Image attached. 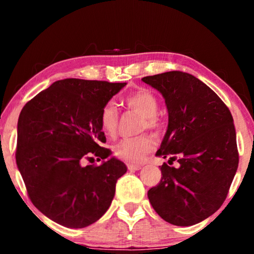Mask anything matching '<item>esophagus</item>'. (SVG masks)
Segmentation results:
<instances>
[{"mask_svg":"<svg viewBox=\"0 0 254 254\" xmlns=\"http://www.w3.org/2000/svg\"><path fill=\"white\" fill-rule=\"evenodd\" d=\"M127 169L130 171H136L141 169V166L136 165V163H127Z\"/></svg>","mask_w":254,"mask_h":254,"instance_id":"1","label":"esophagus"}]
</instances>
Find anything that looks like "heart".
<instances>
[{
  "label": "heart",
  "mask_w": 254,
  "mask_h": 254,
  "mask_svg": "<svg viewBox=\"0 0 254 254\" xmlns=\"http://www.w3.org/2000/svg\"><path fill=\"white\" fill-rule=\"evenodd\" d=\"M126 104L131 110L137 112L143 117L141 128H149L158 131L161 127V120L159 118V101L153 93L147 89H139L130 94L126 98ZM100 124L102 131L107 136H114L118 131L119 113L113 103H106L100 114ZM153 147V141L147 134L134 137H126L113 145L114 156L127 162H140L143 157Z\"/></svg>",
  "instance_id": "b5f03b06"
}]
</instances>
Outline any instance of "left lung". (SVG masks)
Returning <instances> with one entry per match:
<instances>
[{
    "label": "left lung",
    "instance_id": "obj_1",
    "mask_svg": "<svg viewBox=\"0 0 254 254\" xmlns=\"http://www.w3.org/2000/svg\"><path fill=\"white\" fill-rule=\"evenodd\" d=\"M158 89L168 110V128L157 156L177 161L161 166L162 177L148 197L170 224L194 225L221 207L239 166L233 118L207 85L174 70L143 77Z\"/></svg>",
    "mask_w": 254,
    "mask_h": 254
}]
</instances>
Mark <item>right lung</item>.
Here are the masks:
<instances>
[{"mask_svg": "<svg viewBox=\"0 0 254 254\" xmlns=\"http://www.w3.org/2000/svg\"><path fill=\"white\" fill-rule=\"evenodd\" d=\"M127 83L67 78L29 101L18 121L16 165L32 204L58 224L81 229L105 214L127 166L103 148L100 114ZM107 158L101 166L85 160Z\"/></svg>", "mask_w": 254, "mask_h": 254, "instance_id": "right-lung-1", "label": "right lung"}]
</instances>
